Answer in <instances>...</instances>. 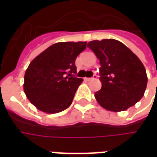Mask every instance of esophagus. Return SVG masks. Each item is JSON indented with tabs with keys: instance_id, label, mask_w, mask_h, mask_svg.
I'll return each mask as SVG.
<instances>
[{
	"instance_id": "esophagus-1",
	"label": "esophagus",
	"mask_w": 157,
	"mask_h": 157,
	"mask_svg": "<svg viewBox=\"0 0 157 157\" xmlns=\"http://www.w3.org/2000/svg\"><path fill=\"white\" fill-rule=\"evenodd\" d=\"M97 77H98V75H96V74H94L92 77H85V78H84V80H85V81H86V82H89V81H92V80H94V79H96V78H97Z\"/></svg>"
}]
</instances>
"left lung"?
<instances>
[{
    "mask_svg": "<svg viewBox=\"0 0 157 157\" xmlns=\"http://www.w3.org/2000/svg\"><path fill=\"white\" fill-rule=\"evenodd\" d=\"M100 61V81L102 88L95 92L97 101L109 111H124L135 105L144 96L146 71L140 59L115 39L89 42Z\"/></svg>",
    "mask_w": 157,
    "mask_h": 157,
    "instance_id": "8db88e82",
    "label": "left lung"
}]
</instances>
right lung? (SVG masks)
I'll return each mask as SVG.
<instances>
[{
  "mask_svg": "<svg viewBox=\"0 0 157 157\" xmlns=\"http://www.w3.org/2000/svg\"><path fill=\"white\" fill-rule=\"evenodd\" d=\"M86 47V42H60L38 55L27 69L24 92L37 109L56 113L71 104L82 78L75 77L76 57Z\"/></svg>",
  "mask_w": 157,
  "mask_h": 157,
  "instance_id": "obj_1",
  "label": "right lung"
}]
</instances>
